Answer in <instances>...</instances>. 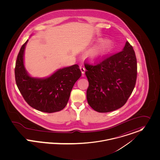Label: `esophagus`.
I'll use <instances>...</instances> for the list:
<instances>
[{
  "mask_svg": "<svg viewBox=\"0 0 160 160\" xmlns=\"http://www.w3.org/2000/svg\"><path fill=\"white\" fill-rule=\"evenodd\" d=\"M80 71L82 72V74H83L84 73H85V67L83 66H80Z\"/></svg>",
  "mask_w": 160,
  "mask_h": 160,
  "instance_id": "esophagus-1",
  "label": "esophagus"
}]
</instances>
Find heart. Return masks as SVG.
Returning a JSON list of instances; mask_svg holds the SVG:
<instances>
[{
    "label": "heart",
    "mask_w": 160,
    "mask_h": 160,
    "mask_svg": "<svg viewBox=\"0 0 160 160\" xmlns=\"http://www.w3.org/2000/svg\"><path fill=\"white\" fill-rule=\"evenodd\" d=\"M101 41H102V39L99 40V42ZM112 47H113V42L110 40H107L102 43V45L99 47L92 50L89 53V55L91 58H93V59L98 58L107 53V52H108L112 49Z\"/></svg>",
    "instance_id": "b5f03b06"
}]
</instances>
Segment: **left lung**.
<instances>
[{"label":"left lung","instance_id":"1","mask_svg":"<svg viewBox=\"0 0 160 160\" xmlns=\"http://www.w3.org/2000/svg\"><path fill=\"white\" fill-rule=\"evenodd\" d=\"M89 87L87 98L95 111L106 113L123 106L135 87L137 59L127 41L123 50L104 56L94 64L85 63Z\"/></svg>","mask_w":160,"mask_h":160}]
</instances>
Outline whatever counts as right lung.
<instances>
[{
	"label": "right lung",
	"mask_w": 160,
	"mask_h": 160,
	"mask_svg": "<svg viewBox=\"0 0 160 160\" xmlns=\"http://www.w3.org/2000/svg\"><path fill=\"white\" fill-rule=\"evenodd\" d=\"M27 40L17 56L15 75L16 83L26 102L40 112L53 113L66 106L75 83L82 75L77 64L60 69L46 78L30 77L25 69L23 57Z\"/></svg>",
	"instance_id": "add662e5"
}]
</instances>
